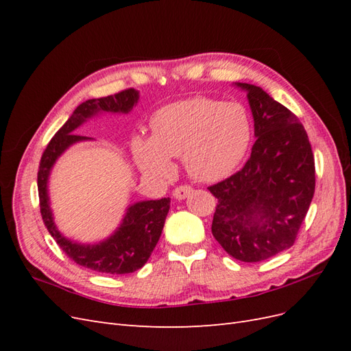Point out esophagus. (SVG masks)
<instances>
[{
  "mask_svg": "<svg viewBox=\"0 0 351 351\" xmlns=\"http://www.w3.org/2000/svg\"><path fill=\"white\" fill-rule=\"evenodd\" d=\"M192 192H193V187L184 184V186L176 187L174 192H173V196H174L176 199H178V200H182V199H186Z\"/></svg>",
  "mask_w": 351,
  "mask_h": 351,
  "instance_id": "1",
  "label": "esophagus"
}]
</instances>
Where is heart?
<instances>
[{
    "label": "heart",
    "mask_w": 351,
    "mask_h": 351,
    "mask_svg": "<svg viewBox=\"0 0 351 351\" xmlns=\"http://www.w3.org/2000/svg\"><path fill=\"white\" fill-rule=\"evenodd\" d=\"M250 137V119L241 104L192 98L156 111L152 137L136 136L132 149L147 176H171L174 167L169 158L183 156L190 176L214 183L239 167Z\"/></svg>",
    "instance_id": "b5f03b06"
}]
</instances>
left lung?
Listing matches in <instances>:
<instances>
[{
  "instance_id": "1",
  "label": "left lung",
  "mask_w": 351,
  "mask_h": 351,
  "mask_svg": "<svg viewBox=\"0 0 351 351\" xmlns=\"http://www.w3.org/2000/svg\"><path fill=\"white\" fill-rule=\"evenodd\" d=\"M247 92L256 142L244 167L209 186L212 234L230 256L261 262L291 247L315 193V158L299 119L262 88Z\"/></svg>"
}]
</instances>
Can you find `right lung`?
Returning <instances> with one entry per match:
<instances>
[{
  "mask_svg": "<svg viewBox=\"0 0 351 351\" xmlns=\"http://www.w3.org/2000/svg\"><path fill=\"white\" fill-rule=\"evenodd\" d=\"M137 99H139V92L125 89L115 95H110V97L84 101L74 110L66 124L49 141L39 162V206L42 219H44L49 234L54 237L61 250L71 261L80 267L101 274H130L143 267L161 237L164 222L169 210V197L137 202L127 209L121 226L110 239L98 244H79L62 236L54 224L48 199V177L57 158L69 146L90 139V137L74 133L82 123L101 111L129 112L137 104Z\"/></svg>",
  "mask_w": 351,
  "mask_h": 351,
  "instance_id": "1",
  "label": "right lung"
}]
</instances>
